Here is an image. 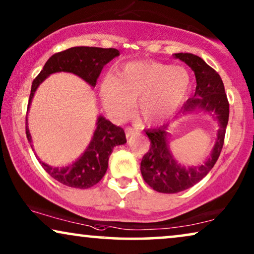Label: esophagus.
<instances>
[{
	"instance_id": "obj_1",
	"label": "esophagus",
	"mask_w": 254,
	"mask_h": 254,
	"mask_svg": "<svg viewBox=\"0 0 254 254\" xmlns=\"http://www.w3.org/2000/svg\"><path fill=\"white\" fill-rule=\"evenodd\" d=\"M138 131L140 130H138V128H136V127H127L126 128V136L129 137V136H131V135L137 134Z\"/></svg>"
}]
</instances>
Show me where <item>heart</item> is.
<instances>
[{"label":"heart","mask_w":254,"mask_h":254,"mask_svg":"<svg viewBox=\"0 0 254 254\" xmlns=\"http://www.w3.org/2000/svg\"><path fill=\"white\" fill-rule=\"evenodd\" d=\"M190 89V75L186 68L161 62H131L118 76L107 75L103 79L100 98L105 109L120 119L129 117L140 99L142 117L154 123L176 112Z\"/></svg>","instance_id":"b5f03b06"}]
</instances>
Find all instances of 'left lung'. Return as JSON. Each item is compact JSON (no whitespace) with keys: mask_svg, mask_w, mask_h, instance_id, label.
Instances as JSON below:
<instances>
[{"mask_svg":"<svg viewBox=\"0 0 254 254\" xmlns=\"http://www.w3.org/2000/svg\"><path fill=\"white\" fill-rule=\"evenodd\" d=\"M175 58L190 65L196 78L195 93L184 104L180 114L204 111L213 114L220 125L210 156L201 165H180L169 148V125L145 131L150 149L141 161L144 182L159 193H178L195 185L214 168L223 148L225 129L229 120V102L221 76L202 59L190 53H177Z\"/></svg>","mask_w":254,"mask_h":254,"instance_id":"left-lung-1","label":"left lung"}]
</instances>
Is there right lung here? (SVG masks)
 <instances>
[{"label":"right lung","mask_w":254,"mask_h":254,"mask_svg":"<svg viewBox=\"0 0 254 254\" xmlns=\"http://www.w3.org/2000/svg\"><path fill=\"white\" fill-rule=\"evenodd\" d=\"M119 54V51L116 48L79 46L68 48L52 55L45 64L43 70L33 79L27 111L30 109V104L32 102L38 86L51 74L60 71L72 72L84 79L91 86H95L104 65ZM25 130L27 140L31 143L32 138L27 127V116ZM124 143H126V135L123 128L116 126L104 117L99 116L97 119V128L93 133L92 140L84 154L77 161L60 169L45 164L40 159L38 161L40 162L45 171L59 183L75 189H89L99 183L106 173L109 158L112 154L113 148Z\"/></svg>","instance_id":"add662e5"}]
</instances>
